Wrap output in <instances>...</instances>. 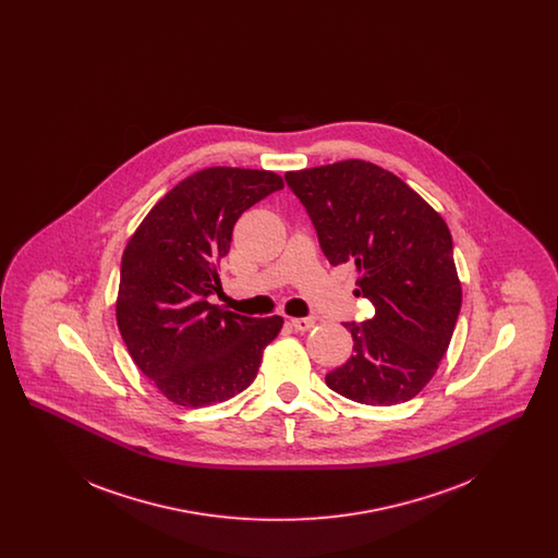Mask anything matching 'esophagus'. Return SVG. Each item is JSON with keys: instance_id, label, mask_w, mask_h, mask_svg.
<instances>
[{"instance_id": "esophagus-1", "label": "esophagus", "mask_w": 558, "mask_h": 558, "mask_svg": "<svg viewBox=\"0 0 558 558\" xmlns=\"http://www.w3.org/2000/svg\"><path fill=\"white\" fill-rule=\"evenodd\" d=\"M314 319L312 318H292L291 326L296 330V332H307V330H312L314 328Z\"/></svg>"}]
</instances>
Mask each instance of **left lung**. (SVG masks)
Here are the masks:
<instances>
[{
  "label": "left lung",
  "instance_id": "1",
  "mask_svg": "<svg viewBox=\"0 0 558 558\" xmlns=\"http://www.w3.org/2000/svg\"><path fill=\"white\" fill-rule=\"evenodd\" d=\"M332 266L355 264L374 316L345 324L353 355L326 374L339 396L393 405L418 396L450 347L462 303L444 217L396 173L349 159L287 171Z\"/></svg>",
  "mask_w": 558,
  "mask_h": 558
}]
</instances>
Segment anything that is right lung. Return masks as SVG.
Masks as SVG:
<instances>
[{"label":"right lung","mask_w":558,"mask_h":558,"mask_svg":"<svg viewBox=\"0 0 558 558\" xmlns=\"http://www.w3.org/2000/svg\"><path fill=\"white\" fill-rule=\"evenodd\" d=\"M280 187L282 178L266 169H201L160 198L123 251L119 332L135 366L178 405L244 391L282 330L280 316L246 318L207 301L221 291L217 267L236 219Z\"/></svg>","instance_id":"add662e5"}]
</instances>
